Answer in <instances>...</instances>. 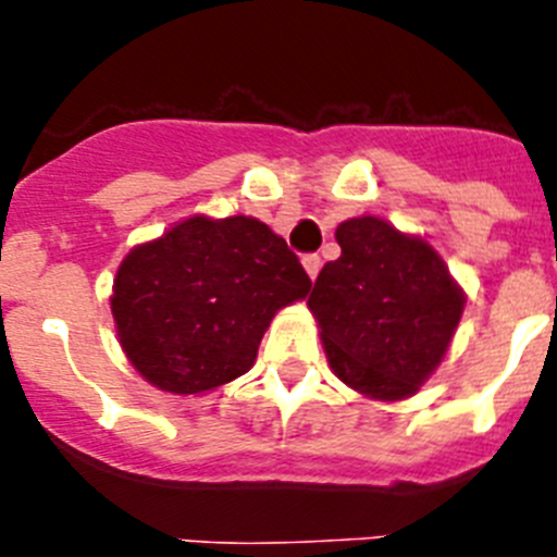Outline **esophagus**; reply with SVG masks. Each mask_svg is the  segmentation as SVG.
I'll return each mask as SVG.
<instances>
[{
	"label": "esophagus",
	"mask_w": 557,
	"mask_h": 557,
	"mask_svg": "<svg viewBox=\"0 0 557 557\" xmlns=\"http://www.w3.org/2000/svg\"><path fill=\"white\" fill-rule=\"evenodd\" d=\"M321 268H323V259L318 253H307L304 256V270H307L309 273V278H314V275L321 273Z\"/></svg>",
	"instance_id": "esophagus-1"
}]
</instances>
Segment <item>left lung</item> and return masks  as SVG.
Masks as SVG:
<instances>
[{"label":"left lung","instance_id":"8db88e82","mask_svg":"<svg viewBox=\"0 0 557 557\" xmlns=\"http://www.w3.org/2000/svg\"><path fill=\"white\" fill-rule=\"evenodd\" d=\"M337 243L309 293L329 366L371 398L412 396L449 348L462 293L424 239L385 220H346Z\"/></svg>","mask_w":557,"mask_h":557}]
</instances>
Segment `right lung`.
Wrapping results in <instances>:
<instances>
[{
	"label": "right lung",
	"instance_id": "obj_1",
	"mask_svg": "<svg viewBox=\"0 0 557 557\" xmlns=\"http://www.w3.org/2000/svg\"><path fill=\"white\" fill-rule=\"evenodd\" d=\"M309 287L298 256L259 220L189 218L125 256L111 309L133 368L189 396L243 376L273 314Z\"/></svg>",
	"mask_w": 557,
	"mask_h": 557
}]
</instances>
